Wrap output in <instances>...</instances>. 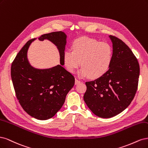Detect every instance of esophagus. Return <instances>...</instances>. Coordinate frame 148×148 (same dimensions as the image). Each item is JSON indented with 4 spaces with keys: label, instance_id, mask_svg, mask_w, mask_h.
Returning <instances> with one entry per match:
<instances>
[{
    "label": "esophagus",
    "instance_id": "esophagus-1",
    "mask_svg": "<svg viewBox=\"0 0 148 148\" xmlns=\"http://www.w3.org/2000/svg\"><path fill=\"white\" fill-rule=\"evenodd\" d=\"M80 82V80H77V79H75V85L79 84Z\"/></svg>",
    "mask_w": 148,
    "mask_h": 148
}]
</instances>
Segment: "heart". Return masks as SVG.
<instances>
[{
	"instance_id": "b5f03b06",
	"label": "heart",
	"mask_w": 148,
	"mask_h": 148,
	"mask_svg": "<svg viewBox=\"0 0 148 148\" xmlns=\"http://www.w3.org/2000/svg\"><path fill=\"white\" fill-rule=\"evenodd\" d=\"M73 51L65 50L63 61L66 69L74 73L80 65L77 75L81 78L92 79L101 77L110 68L113 60V49L108 42H99L87 37L75 39L72 44Z\"/></svg>"
}]
</instances>
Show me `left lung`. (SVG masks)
<instances>
[{
  "instance_id": "1",
  "label": "left lung",
  "mask_w": 148,
  "mask_h": 148,
  "mask_svg": "<svg viewBox=\"0 0 148 148\" xmlns=\"http://www.w3.org/2000/svg\"><path fill=\"white\" fill-rule=\"evenodd\" d=\"M112 43L113 60L101 77L87 82L84 101L95 115L101 118L115 116L130 105L136 92L140 66L124 42L109 36Z\"/></svg>"
}]
</instances>
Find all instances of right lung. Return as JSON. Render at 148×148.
Masks as SVG:
<instances>
[{
    "label": "right lung",
    "instance_id": "obj_1",
    "mask_svg": "<svg viewBox=\"0 0 148 148\" xmlns=\"http://www.w3.org/2000/svg\"><path fill=\"white\" fill-rule=\"evenodd\" d=\"M67 36L64 32L42 35L39 40H48L57 47L60 64L47 69L33 67L27 59V51L33 39L23 46L12 64L11 77L17 99L29 115L39 120L53 117L63 106L66 97L74 86V75L63 66Z\"/></svg>",
    "mask_w": 148,
    "mask_h": 148
}]
</instances>
